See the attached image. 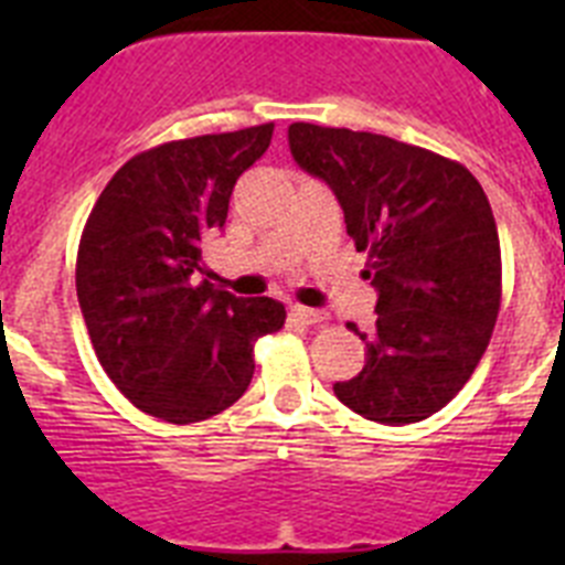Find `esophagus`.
Returning <instances> with one entry per match:
<instances>
[{
    "label": "esophagus",
    "mask_w": 565,
    "mask_h": 565,
    "mask_svg": "<svg viewBox=\"0 0 565 565\" xmlns=\"http://www.w3.org/2000/svg\"><path fill=\"white\" fill-rule=\"evenodd\" d=\"M291 317L294 322H302V326H319V322L326 319V313L313 311V308L306 306H291Z\"/></svg>",
    "instance_id": "1"
}]
</instances>
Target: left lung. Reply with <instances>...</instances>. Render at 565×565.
<instances>
[{
	"instance_id": "obj_1",
	"label": "left lung",
	"mask_w": 565,
	"mask_h": 565,
	"mask_svg": "<svg viewBox=\"0 0 565 565\" xmlns=\"http://www.w3.org/2000/svg\"><path fill=\"white\" fill-rule=\"evenodd\" d=\"M288 147L333 189L379 294L376 331L351 326L364 367L333 393L367 422L430 418L472 376L501 311V243L481 183L458 161L376 132L299 121Z\"/></svg>"
}]
</instances>
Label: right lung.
I'll return each mask as SVG.
<instances>
[{"instance_id":"right-lung-1","label":"right lung","mask_w":565,"mask_h":565,"mask_svg":"<svg viewBox=\"0 0 565 565\" xmlns=\"http://www.w3.org/2000/svg\"><path fill=\"white\" fill-rule=\"evenodd\" d=\"M271 132L274 124H259L135 154L82 232L76 291L89 342L115 387L161 422L232 407L252 384L254 342L286 326L277 299L192 282L203 237L223 228L234 183Z\"/></svg>"}]
</instances>
